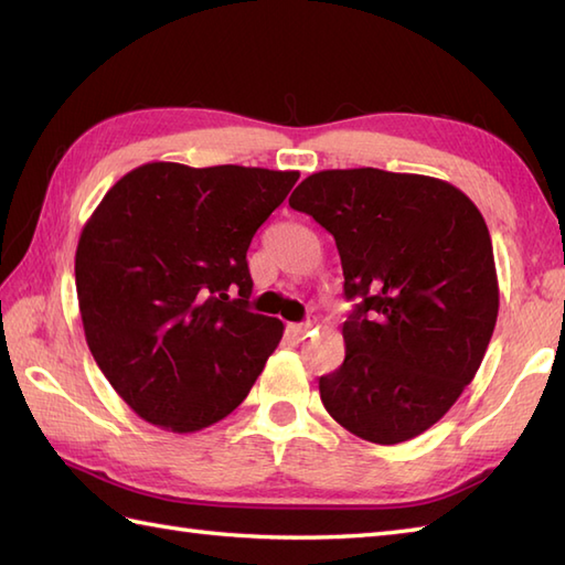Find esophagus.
Returning a JSON list of instances; mask_svg holds the SVG:
<instances>
[{
  "instance_id": "obj_1",
  "label": "esophagus",
  "mask_w": 565,
  "mask_h": 565,
  "mask_svg": "<svg viewBox=\"0 0 565 565\" xmlns=\"http://www.w3.org/2000/svg\"><path fill=\"white\" fill-rule=\"evenodd\" d=\"M289 330L294 334H298V338H303V334H308L310 330H313V320H303V322H294V326H289Z\"/></svg>"
}]
</instances>
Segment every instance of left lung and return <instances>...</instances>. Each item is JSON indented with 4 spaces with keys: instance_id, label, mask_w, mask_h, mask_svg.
Wrapping results in <instances>:
<instances>
[{
    "instance_id": "1",
    "label": "left lung",
    "mask_w": 565,
    "mask_h": 565,
    "mask_svg": "<svg viewBox=\"0 0 565 565\" xmlns=\"http://www.w3.org/2000/svg\"><path fill=\"white\" fill-rule=\"evenodd\" d=\"M289 206L334 237L344 298V362L320 401L352 435L401 444L423 435L483 362L498 320L488 225L463 191L423 174L326 170Z\"/></svg>"
}]
</instances>
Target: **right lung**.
I'll list each match as a JSON object with an SVG mask.
<instances>
[{
    "label": "right lung",
    "instance_id": "add662e5",
    "mask_svg": "<svg viewBox=\"0 0 565 565\" xmlns=\"http://www.w3.org/2000/svg\"><path fill=\"white\" fill-rule=\"evenodd\" d=\"M298 172L148 162L118 179L75 255L94 362L146 423L196 431L247 398L281 320L249 310L247 247Z\"/></svg>",
    "mask_w": 565,
    "mask_h": 565
}]
</instances>
